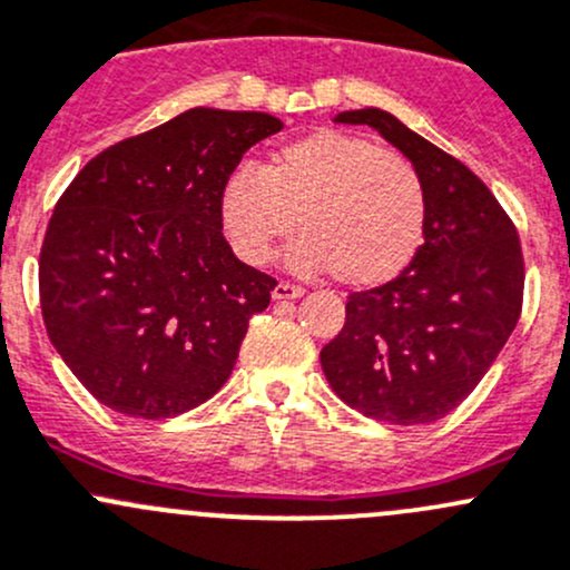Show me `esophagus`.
Returning a JSON list of instances; mask_svg holds the SVG:
<instances>
[{
	"mask_svg": "<svg viewBox=\"0 0 570 570\" xmlns=\"http://www.w3.org/2000/svg\"><path fill=\"white\" fill-rule=\"evenodd\" d=\"M305 289L297 284H289V281H281V284H275L273 289V297L275 301H297V297H303Z\"/></svg>",
	"mask_w": 570,
	"mask_h": 570,
	"instance_id": "obj_1",
	"label": "esophagus"
}]
</instances>
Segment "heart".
I'll return each mask as SVG.
<instances>
[{
  "label": "heart",
  "instance_id": "obj_1",
  "mask_svg": "<svg viewBox=\"0 0 570 570\" xmlns=\"http://www.w3.org/2000/svg\"><path fill=\"white\" fill-rule=\"evenodd\" d=\"M289 265L333 269L344 286L395 278L423 245L426 190L415 166L371 139L316 130L286 144L262 171L239 166L218 190L220 232L248 265H265L292 232Z\"/></svg>",
  "mask_w": 570,
  "mask_h": 570
}]
</instances>
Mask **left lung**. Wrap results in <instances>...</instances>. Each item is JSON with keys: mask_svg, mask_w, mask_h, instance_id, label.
I'll return each mask as SVG.
<instances>
[{"mask_svg": "<svg viewBox=\"0 0 570 570\" xmlns=\"http://www.w3.org/2000/svg\"><path fill=\"white\" fill-rule=\"evenodd\" d=\"M406 155L426 190V235L393 281L352 292L346 322L322 346L344 404L395 426L434 423L478 387L517 327L524 256L517 226L461 160L382 109L341 111Z\"/></svg>", "mask_w": 570, "mask_h": 570, "instance_id": "8db88e82", "label": "left lung"}]
</instances>
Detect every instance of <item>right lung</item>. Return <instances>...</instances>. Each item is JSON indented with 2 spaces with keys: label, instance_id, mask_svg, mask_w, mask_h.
<instances>
[{
  "label": "right lung",
  "instance_id": "add662e5",
  "mask_svg": "<svg viewBox=\"0 0 570 570\" xmlns=\"http://www.w3.org/2000/svg\"><path fill=\"white\" fill-rule=\"evenodd\" d=\"M281 128L273 114L190 109L95 155L59 196L40 308L53 350L100 404L160 421L229 380L278 281L232 254L218 190Z\"/></svg>",
  "mask_w": 570,
  "mask_h": 570
}]
</instances>
